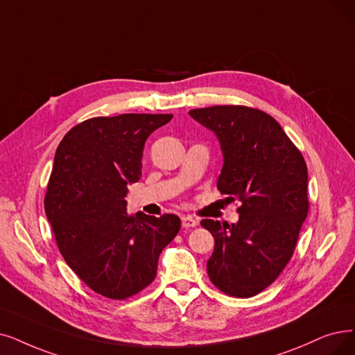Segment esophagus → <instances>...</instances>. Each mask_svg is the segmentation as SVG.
<instances>
[{
	"label": "esophagus",
	"mask_w": 355,
	"mask_h": 355,
	"mask_svg": "<svg viewBox=\"0 0 355 355\" xmlns=\"http://www.w3.org/2000/svg\"><path fill=\"white\" fill-rule=\"evenodd\" d=\"M182 225L185 227V229H191V227L198 225V221L192 216H183L182 217Z\"/></svg>",
	"instance_id": "34e87169"
}]
</instances>
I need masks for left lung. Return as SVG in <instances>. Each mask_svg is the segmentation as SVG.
I'll use <instances>...</instances> for the list:
<instances>
[{"instance_id": "obj_1", "label": "left lung", "mask_w": 355, "mask_h": 355, "mask_svg": "<svg viewBox=\"0 0 355 355\" xmlns=\"http://www.w3.org/2000/svg\"><path fill=\"white\" fill-rule=\"evenodd\" d=\"M189 115L220 141L218 191L242 202L236 224L201 221L216 240L207 272L223 293L248 299L271 286L293 257L309 212L307 166L281 125L259 109L225 105Z\"/></svg>"}]
</instances>
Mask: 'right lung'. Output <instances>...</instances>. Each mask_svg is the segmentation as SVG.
I'll use <instances>...</instances> for the list:
<instances>
[{
  "mask_svg": "<svg viewBox=\"0 0 355 355\" xmlns=\"http://www.w3.org/2000/svg\"><path fill=\"white\" fill-rule=\"evenodd\" d=\"M173 115L123 113L71 128L55 153L45 212L68 266L96 291L125 300L150 286L162 250L180 230L175 214L126 212L147 138Z\"/></svg>",
  "mask_w": 355,
  "mask_h": 355,
  "instance_id": "obj_1",
  "label": "right lung"
}]
</instances>
